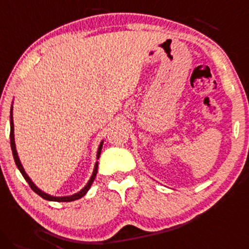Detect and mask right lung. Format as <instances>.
Masks as SVG:
<instances>
[{
    "label": "right lung",
    "instance_id": "obj_1",
    "mask_svg": "<svg viewBox=\"0 0 249 249\" xmlns=\"http://www.w3.org/2000/svg\"><path fill=\"white\" fill-rule=\"evenodd\" d=\"M102 144L103 142H101L99 146V150H97V159L100 158V154H101V149H102ZM10 146H12V150H13V156H14V160H15V163L16 166H18V168L19 169V172H21V174L23 175V178H26V181L28 183H29L30 188L34 191L36 194L40 195L41 197H43L44 200H48V201H57V202H71V201H74V200H77V199H81L82 196H85L86 193L89 191V188H90L91 183L94 182L95 180V177H96V173H97V162L96 164H95V168H94V172H93V175H91L90 180L88 181L87 185L85 186V188L82 189V191L76 193V194L74 195H71V196H63V197H55V196H52V195H48L46 194V193H43L42 191L36 187L34 183H33V181L30 180L29 177L26 174V172H24L23 167H22L21 162H19V159L18 156V152H16V147H15V141H14V122H13V107H12V110H10Z\"/></svg>",
    "mask_w": 249,
    "mask_h": 249
}]
</instances>
